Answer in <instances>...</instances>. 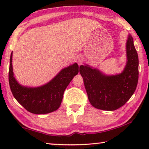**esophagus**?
Masks as SVG:
<instances>
[{
	"label": "esophagus",
	"instance_id": "obj_1",
	"mask_svg": "<svg viewBox=\"0 0 149 149\" xmlns=\"http://www.w3.org/2000/svg\"><path fill=\"white\" fill-rule=\"evenodd\" d=\"M83 61H84V59H83V57H82V56H79V57L77 58V63H78V64H79V65L82 64Z\"/></svg>",
	"mask_w": 149,
	"mask_h": 149
}]
</instances>
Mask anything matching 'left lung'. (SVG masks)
<instances>
[{"label": "left lung", "mask_w": 149, "mask_h": 149, "mask_svg": "<svg viewBox=\"0 0 149 149\" xmlns=\"http://www.w3.org/2000/svg\"><path fill=\"white\" fill-rule=\"evenodd\" d=\"M127 64L119 75L107 76L89 65H81L85 89L91 104L104 110H115L124 105L134 93L139 78V58L132 37H128Z\"/></svg>", "instance_id": "left-lung-1"}]
</instances>
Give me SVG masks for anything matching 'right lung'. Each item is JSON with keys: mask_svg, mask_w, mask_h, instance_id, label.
I'll list each match as a JSON object with an SVG mask.
<instances>
[{"mask_svg": "<svg viewBox=\"0 0 149 149\" xmlns=\"http://www.w3.org/2000/svg\"><path fill=\"white\" fill-rule=\"evenodd\" d=\"M12 52L10 60L8 79L15 99L25 109L35 114H43L56 110L61 104L65 89L79 72L75 63L63 69L47 84L37 88L23 87L17 83L12 71Z\"/></svg>", "mask_w": 149, "mask_h": 149, "instance_id": "1", "label": "right lung"}]
</instances>
